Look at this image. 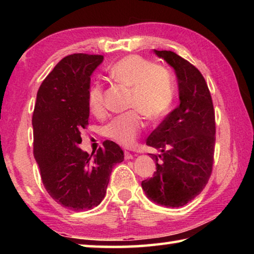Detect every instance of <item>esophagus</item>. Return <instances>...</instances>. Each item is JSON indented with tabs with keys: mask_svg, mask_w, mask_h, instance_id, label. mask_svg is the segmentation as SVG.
I'll use <instances>...</instances> for the list:
<instances>
[{
	"mask_svg": "<svg viewBox=\"0 0 254 254\" xmlns=\"http://www.w3.org/2000/svg\"><path fill=\"white\" fill-rule=\"evenodd\" d=\"M124 159L126 160H130V159H133V154L127 151H124Z\"/></svg>",
	"mask_w": 254,
	"mask_h": 254,
	"instance_id": "esophagus-1",
	"label": "esophagus"
}]
</instances>
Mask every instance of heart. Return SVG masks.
Instances as JSON below:
<instances>
[{
	"mask_svg": "<svg viewBox=\"0 0 254 254\" xmlns=\"http://www.w3.org/2000/svg\"><path fill=\"white\" fill-rule=\"evenodd\" d=\"M115 83L130 88L127 113L118 115L103 127V135L128 147L143 128V117L150 122L160 121L173 107L176 96L175 76L168 67L137 55L126 56L109 68ZM88 109L94 115L104 112V88L94 84L87 96Z\"/></svg>",
	"mask_w": 254,
	"mask_h": 254,
	"instance_id": "1",
	"label": "heart"
}]
</instances>
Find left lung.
<instances>
[{"label": "left lung", "mask_w": 254, "mask_h": 254, "mask_svg": "<svg viewBox=\"0 0 254 254\" xmlns=\"http://www.w3.org/2000/svg\"><path fill=\"white\" fill-rule=\"evenodd\" d=\"M174 67L180 104L147 139L156 162L153 177L141 185L150 199L166 207H180L199 195L212 175L215 111L207 83L197 68L169 50H154Z\"/></svg>", "instance_id": "1"}]
</instances>
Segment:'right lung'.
<instances>
[{
	"label": "right lung",
	"instance_id": "add662e5",
	"mask_svg": "<svg viewBox=\"0 0 254 254\" xmlns=\"http://www.w3.org/2000/svg\"><path fill=\"white\" fill-rule=\"evenodd\" d=\"M102 55L72 54L55 66L40 85L32 115L33 156L42 184L53 199L71 210L101 203L122 149L106 140L95 154L78 148L88 126L87 96L91 75Z\"/></svg>",
	"mask_w": 254,
	"mask_h": 254
}]
</instances>
